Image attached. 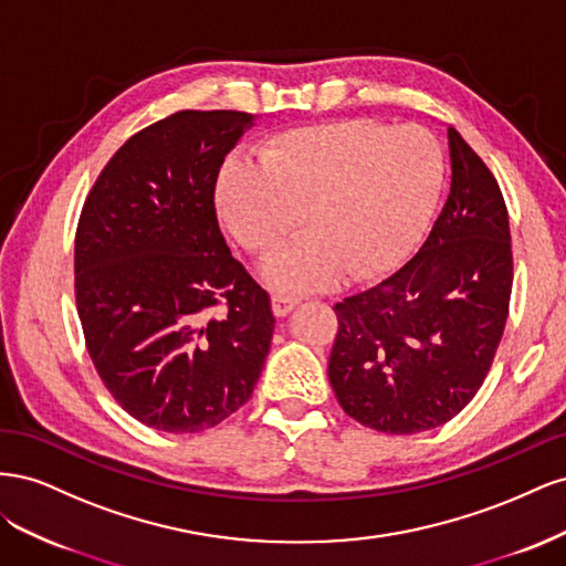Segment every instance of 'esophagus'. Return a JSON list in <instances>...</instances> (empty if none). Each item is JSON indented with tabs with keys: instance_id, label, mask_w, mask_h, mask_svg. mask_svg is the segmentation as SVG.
<instances>
[{
	"instance_id": "obj_1",
	"label": "esophagus",
	"mask_w": 566,
	"mask_h": 566,
	"mask_svg": "<svg viewBox=\"0 0 566 566\" xmlns=\"http://www.w3.org/2000/svg\"><path fill=\"white\" fill-rule=\"evenodd\" d=\"M300 304L297 297H287V295H273L271 297V310L276 316H285L295 310V306Z\"/></svg>"
}]
</instances>
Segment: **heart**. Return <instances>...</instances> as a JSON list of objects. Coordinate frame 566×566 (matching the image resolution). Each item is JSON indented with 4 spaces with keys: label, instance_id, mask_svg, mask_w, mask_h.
I'll return each mask as SVG.
<instances>
[{
    "label": "heart",
    "instance_id": "heart-1",
    "mask_svg": "<svg viewBox=\"0 0 566 566\" xmlns=\"http://www.w3.org/2000/svg\"><path fill=\"white\" fill-rule=\"evenodd\" d=\"M441 186V153L420 127L337 119L271 136L260 165L231 158L219 169L217 205L250 254L266 256L310 229L264 266L281 293L370 279L397 266L416 243Z\"/></svg>",
    "mask_w": 566,
    "mask_h": 566
}]
</instances>
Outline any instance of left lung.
<instances>
[{
  "mask_svg": "<svg viewBox=\"0 0 566 566\" xmlns=\"http://www.w3.org/2000/svg\"><path fill=\"white\" fill-rule=\"evenodd\" d=\"M451 193L413 260L333 310L328 378L345 413L385 434L449 422L482 387L512 293L501 186L449 127Z\"/></svg>",
  "mask_w": 566,
  "mask_h": 566,
  "instance_id": "obj_1",
  "label": "left lung"
}]
</instances>
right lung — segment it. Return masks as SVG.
Here are the masks:
<instances>
[{
	"label": "right lung",
	"mask_w": 566,
	"mask_h": 566,
	"mask_svg": "<svg viewBox=\"0 0 566 566\" xmlns=\"http://www.w3.org/2000/svg\"><path fill=\"white\" fill-rule=\"evenodd\" d=\"M254 117L179 111L127 139L84 200L75 300L101 382L169 434L227 420L271 347V300L219 231L214 186Z\"/></svg>",
	"instance_id": "add662e5"
}]
</instances>
